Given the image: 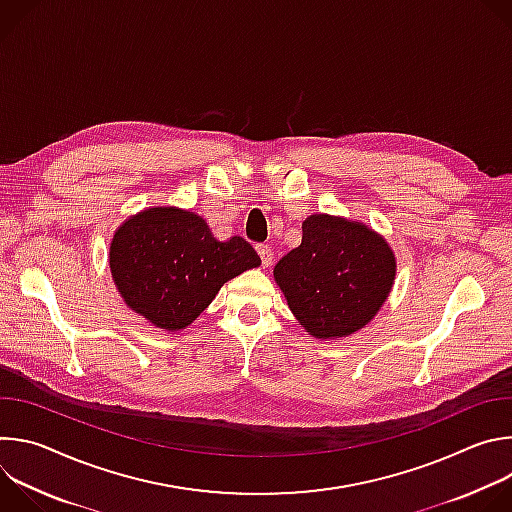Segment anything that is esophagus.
I'll list each match as a JSON object with an SVG mask.
<instances>
[{
	"instance_id": "obj_1",
	"label": "esophagus",
	"mask_w": 512,
	"mask_h": 512,
	"mask_svg": "<svg viewBox=\"0 0 512 512\" xmlns=\"http://www.w3.org/2000/svg\"><path fill=\"white\" fill-rule=\"evenodd\" d=\"M257 253H259V257H261V263H263L265 267H269L271 261H273L271 247H269V245H257Z\"/></svg>"
}]
</instances>
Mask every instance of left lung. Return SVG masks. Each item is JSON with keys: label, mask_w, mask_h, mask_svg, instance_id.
<instances>
[{"label": "left lung", "mask_w": 512, "mask_h": 512, "mask_svg": "<svg viewBox=\"0 0 512 512\" xmlns=\"http://www.w3.org/2000/svg\"><path fill=\"white\" fill-rule=\"evenodd\" d=\"M302 245L273 269L287 306L314 338H342L367 326L395 281L389 243L367 225L312 214L302 225Z\"/></svg>", "instance_id": "1"}]
</instances>
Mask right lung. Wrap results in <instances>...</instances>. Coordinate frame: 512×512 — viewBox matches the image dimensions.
<instances>
[{"label":"right lung","mask_w":512,"mask_h":512,"mask_svg":"<svg viewBox=\"0 0 512 512\" xmlns=\"http://www.w3.org/2000/svg\"><path fill=\"white\" fill-rule=\"evenodd\" d=\"M259 265L243 237L218 241L202 216L176 206L129 216L109 247L123 302L168 332L190 326L229 279Z\"/></svg>","instance_id":"obj_1"}]
</instances>
